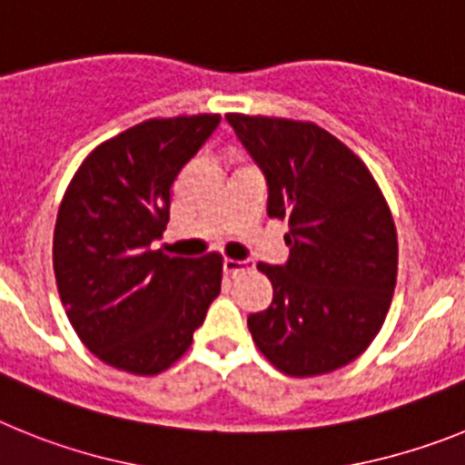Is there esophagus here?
<instances>
[{
    "label": "esophagus",
    "mask_w": 465,
    "mask_h": 465,
    "mask_svg": "<svg viewBox=\"0 0 465 465\" xmlns=\"http://www.w3.org/2000/svg\"><path fill=\"white\" fill-rule=\"evenodd\" d=\"M250 264L248 262H238V260H224V272L229 273V276H236V273H243L248 272Z\"/></svg>",
    "instance_id": "34e87169"
}]
</instances>
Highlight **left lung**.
I'll use <instances>...</instances> for the list:
<instances>
[{
  "label": "left lung",
  "instance_id": "8db88e82",
  "mask_svg": "<svg viewBox=\"0 0 465 465\" xmlns=\"http://www.w3.org/2000/svg\"><path fill=\"white\" fill-rule=\"evenodd\" d=\"M264 171L269 217L288 222L290 260L257 264L273 285L248 316L252 341L288 377L355 361L381 330L398 278V232L370 168L311 121L227 114Z\"/></svg>",
  "mask_w": 465,
  "mask_h": 465
}]
</instances>
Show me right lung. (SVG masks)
<instances>
[{
    "instance_id": "obj_1",
    "label": "right lung",
    "mask_w": 465,
    "mask_h": 465,
    "mask_svg": "<svg viewBox=\"0 0 465 465\" xmlns=\"http://www.w3.org/2000/svg\"><path fill=\"white\" fill-rule=\"evenodd\" d=\"M217 124L220 114L143 121L100 143L64 189L54 232L60 302L84 346L116 370H168L220 294L222 255L152 250L173 183Z\"/></svg>"
}]
</instances>
